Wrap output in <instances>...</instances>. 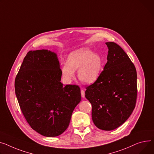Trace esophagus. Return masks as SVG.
Here are the masks:
<instances>
[{
	"label": "esophagus",
	"instance_id": "esophagus-1",
	"mask_svg": "<svg viewBox=\"0 0 154 154\" xmlns=\"http://www.w3.org/2000/svg\"><path fill=\"white\" fill-rule=\"evenodd\" d=\"M81 95L82 98L85 97V91L83 89L81 90Z\"/></svg>",
	"mask_w": 154,
	"mask_h": 154
}]
</instances>
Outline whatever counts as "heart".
Instances as JSON below:
<instances>
[{
    "mask_svg": "<svg viewBox=\"0 0 154 154\" xmlns=\"http://www.w3.org/2000/svg\"><path fill=\"white\" fill-rule=\"evenodd\" d=\"M103 68L101 56L87 48H81L72 52L67 62L61 66V72L66 83H70L75 77V70H78V77L83 83L94 82Z\"/></svg>",
    "mask_w": 154,
    "mask_h": 154,
    "instance_id": "obj_1",
    "label": "heart"
}]
</instances>
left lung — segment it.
<instances>
[{
	"label": "left lung",
	"mask_w": 154,
	"mask_h": 154,
	"mask_svg": "<svg viewBox=\"0 0 154 154\" xmlns=\"http://www.w3.org/2000/svg\"><path fill=\"white\" fill-rule=\"evenodd\" d=\"M106 45L108 48L107 63L85 93L92 106L94 125L101 130L111 131L123 124L136 106L137 72L118 45L113 42Z\"/></svg>",
	"instance_id": "8db88e82"
}]
</instances>
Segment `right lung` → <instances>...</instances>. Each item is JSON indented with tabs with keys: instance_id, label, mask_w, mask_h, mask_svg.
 Instances as JSON below:
<instances>
[{
	"instance_id": "obj_1",
	"label": "right lung",
	"mask_w": 154,
	"mask_h": 154,
	"mask_svg": "<svg viewBox=\"0 0 154 154\" xmlns=\"http://www.w3.org/2000/svg\"><path fill=\"white\" fill-rule=\"evenodd\" d=\"M57 54L47 49L30 51L15 80L22 113L33 130L46 137L60 135L81 100L76 85L64 86Z\"/></svg>"
}]
</instances>
